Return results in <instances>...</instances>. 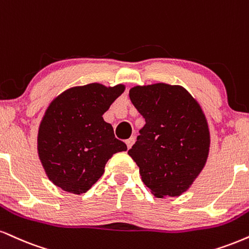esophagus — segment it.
Returning a JSON list of instances; mask_svg holds the SVG:
<instances>
[{
    "label": "esophagus",
    "mask_w": 249,
    "mask_h": 249,
    "mask_svg": "<svg viewBox=\"0 0 249 249\" xmlns=\"http://www.w3.org/2000/svg\"><path fill=\"white\" fill-rule=\"evenodd\" d=\"M134 137H131V138H128V139H126V145H127V148H131L132 147V145H133V142H134Z\"/></svg>",
    "instance_id": "esophagus-1"
}]
</instances>
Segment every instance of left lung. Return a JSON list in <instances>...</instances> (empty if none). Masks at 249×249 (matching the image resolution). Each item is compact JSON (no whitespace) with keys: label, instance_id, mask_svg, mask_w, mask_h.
Instances as JSON below:
<instances>
[{"label":"left lung","instance_id":"8db88e82","mask_svg":"<svg viewBox=\"0 0 249 249\" xmlns=\"http://www.w3.org/2000/svg\"><path fill=\"white\" fill-rule=\"evenodd\" d=\"M130 98L146 124L128 155L154 196H179L208 159L210 132L204 113L179 86H137L130 90Z\"/></svg>","mask_w":249,"mask_h":249}]
</instances>
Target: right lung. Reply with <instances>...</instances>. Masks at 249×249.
I'll list each match as a JSON object with an SVG mask.
<instances>
[{
  "mask_svg": "<svg viewBox=\"0 0 249 249\" xmlns=\"http://www.w3.org/2000/svg\"><path fill=\"white\" fill-rule=\"evenodd\" d=\"M125 90L123 85L74 87L47 107L38 131V154L45 172L67 193H87L117 152L126 151L103 113Z\"/></svg>",
  "mask_w": 249,
  "mask_h": 249,
  "instance_id": "add662e5",
  "label": "right lung"
}]
</instances>
